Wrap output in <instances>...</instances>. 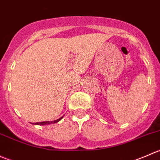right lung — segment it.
<instances>
[{
	"mask_svg": "<svg viewBox=\"0 0 160 160\" xmlns=\"http://www.w3.org/2000/svg\"><path fill=\"white\" fill-rule=\"evenodd\" d=\"M63 118V116H62L61 118H59V119L57 120H55V121H50V122H36V123H33L34 125H50V124H54L56 123V122H59L61 119Z\"/></svg>",
	"mask_w": 160,
	"mask_h": 160,
	"instance_id": "right-lung-1",
	"label": "right lung"
}]
</instances>
